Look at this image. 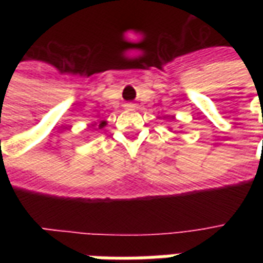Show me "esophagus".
<instances>
[{"mask_svg":"<svg viewBox=\"0 0 263 263\" xmlns=\"http://www.w3.org/2000/svg\"><path fill=\"white\" fill-rule=\"evenodd\" d=\"M124 106H125V109H132V107L135 106V105H134V103H131V102H128V103H125Z\"/></svg>","mask_w":263,"mask_h":263,"instance_id":"34e87169","label":"esophagus"}]
</instances>
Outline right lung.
<instances>
[{"label":"right lung","instance_id":"right-lung-1","mask_svg":"<svg viewBox=\"0 0 263 263\" xmlns=\"http://www.w3.org/2000/svg\"><path fill=\"white\" fill-rule=\"evenodd\" d=\"M95 125H97V123L92 124V127H95ZM105 125H106V121H101V123L98 124V128H99V129H101V128H103V127H105Z\"/></svg>","mask_w":263,"mask_h":263}]
</instances>
